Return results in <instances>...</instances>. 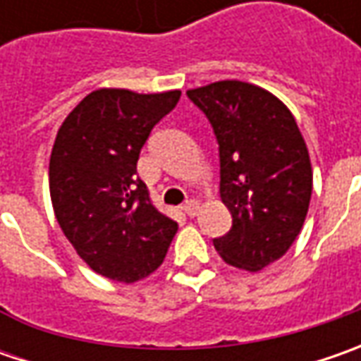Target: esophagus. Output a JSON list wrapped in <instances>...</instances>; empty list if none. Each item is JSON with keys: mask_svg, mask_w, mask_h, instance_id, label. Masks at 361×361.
Listing matches in <instances>:
<instances>
[{"mask_svg": "<svg viewBox=\"0 0 361 361\" xmlns=\"http://www.w3.org/2000/svg\"><path fill=\"white\" fill-rule=\"evenodd\" d=\"M183 211L187 213L188 216H195L197 213H199V202L197 201H188L185 207H183Z\"/></svg>", "mask_w": 361, "mask_h": 361, "instance_id": "1", "label": "esophagus"}]
</instances>
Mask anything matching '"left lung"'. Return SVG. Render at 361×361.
Instances as JSON below:
<instances>
[{
	"label": "left lung",
	"mask_w": 361,
	"mask_h": 361,
	"mask_svg": "<svg viewBox=\"0 0 361 361\" xmlns=\"http://www.w3.org/2000/svg\"><path fill=\"white\" fill-rule=\"evenodd\" d=\"M219 142L221 201L233 227L213 245L229 265L261 271L298 239L312 199V162L289 108L259 86L223 80L188 90Z\"/></svg>",
	"instance_id": "left-lung-1"
}]
</instances>
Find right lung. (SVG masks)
Masks as SVG:
<instances>
[{
	"label": "right lung",
	"mask_w": 361,
	"mask_h": 361,
	"mask_svg": "<svg viewBox=\"0 0 361 361\" xmlns=\"http://www.w3.org/2000/svg\"><path fill=\"white\" fill-rule=\"evenodd\" d=\"M178 98L180 90H94L63 120L51 148L49 195L63 235L90 269L120 283L159 269L178 229L136 174L148 134Z\"/></svg>",
	"instance_id": "obj_1"
}]
</instances>
